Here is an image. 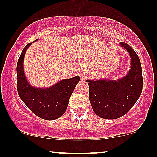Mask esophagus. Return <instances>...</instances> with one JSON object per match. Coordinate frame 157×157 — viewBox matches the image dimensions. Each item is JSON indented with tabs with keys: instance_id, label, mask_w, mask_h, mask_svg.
Masks as SVG:
<instances>
[{
	"instance_id": "esophagus-1",
	"label": "esophagus",
	"mask_w": 157,
	"mask_h": 157,
	"mask_svg": "<svg viewBox=\"0 0 157 157\" xmlns=\"http://www.w3.org/2000/svg\"><path fill=\"white\" fill-rule=\"evenodd\" d=\"M80 78L82 81H85L86 79L88 78V75L85 72H82V73H80Z\"/></svg>"
}]
</instances>
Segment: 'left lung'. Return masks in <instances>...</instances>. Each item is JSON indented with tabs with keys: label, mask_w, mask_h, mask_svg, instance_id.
Instances as JSON below:
<instances>
[{
	"label": "left lung",
	"mask_w": 157,
	"mask_h": 157,
	"mask_svg": "<svg viewBox=\"0 0 157 157\" xmlns=\"http://www.w3.org/2000/svg\"><path fill=\"white\" fill-rule=\"evenodd\" d=\"M131 57L130 70L118 80H87L94 113L104 119H117L129 112L142 91L143 77L139 56L126 43H120Z\"/></svg>",
	"instance_id": "1"
}]
</instances>
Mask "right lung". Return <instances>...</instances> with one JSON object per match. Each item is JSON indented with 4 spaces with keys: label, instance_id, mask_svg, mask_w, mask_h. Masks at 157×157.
<instances>
[{
    "label": "right lung",
    "instance_id": "add662e5",
    "mask_svg": "<svg viewBox=\"0 0 157 157\" xmlns=\"http://www.w3.org/2000/svg\"><path fill=\"white\" fill-rule=\"evenodd\" d=\"M28 43L22 50L18 60L17 90L21 100L28 109L40 118L53 121L64 114L75 86L80 77L63 79L48 88H36L28 83L23 70L24 57L28 47Z\"/></svg>",
    "mask_w": 157,
    "mask_h": 157
}]
</instances>
